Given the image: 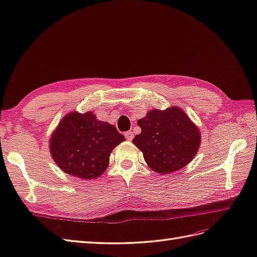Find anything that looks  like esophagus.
Segmentation results:
<instances>
[{
    "label": "esophagus",
    "mask_w": 257,
    "mask_h": 257,
    "mask_svg": "<svg viewBox=\"0 0 257 257\" xmlns=\"http://www.w3.org/2000/svg\"><path fill=\"white\" fill-rule=\"evenodd\" d=\"M124 137H126V139L127 140H133V138H134V134H133V131H127L126 134H124Z\"/></svg>",
    "instance_id": "34e87169"
}]
</instances>
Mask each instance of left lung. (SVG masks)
<instances>
[{"mask_svg": "<svg viewBox=\"0 0 257 257\" xmlns=\"http://www.w3.org/2000/svg\"><path fill=\"white\" fill-rule=\"evenodd\" d=\"M138 126L141 133L134 138V145L143 153L149 168L159 174L185 168L199 150L200 131L177 106L151 109L139 119Z\"/></svg>", "mask_w": 257, "mask_h": 257, "instance_id": "1", "label": "left lung"}]
</instances>
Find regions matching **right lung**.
I'll return each instance as SVG.
<instances>
[{
	"label": "right lung",
	"mask_w": 257,
	"mask_h": 257,
	"mask_svg": "<svg viewBox=\"0 0 257 257\" xmlns=\"http://www.w3.org/2000/svg\"><path fill=\"white\" fill-rule=\"evenodd\" d=\"M124 140L115 126L98 120L93 111H71L51 134L49 150L64 173L95 180L108 168L111 151Z\"/></svg>",
	"instance_id": "add662e5"
}]
</instances>
